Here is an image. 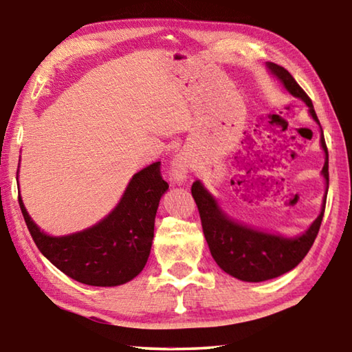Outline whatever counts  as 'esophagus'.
<instances>
[{
    "mask_svg": "<svg viewBox=\"0 0 352 352\" xmlns=\"http://www.w3.org/2000/svg\"><path fill=\"white\" fill-rule=\"evenodd\" d=\"M190 163H192V160H190V155L188 152L177 153L170 162V177L177 183H183L190 170Z\"/></svg>",
    "mask_w": 352,
    "mask_h": 352,
    "instance_id": "34e87169",
    "label": "esophagus"
}]
</instances>
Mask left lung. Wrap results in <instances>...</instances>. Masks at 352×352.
<instances>
[{"mask_svg":"<svg viewBox=\"0 0 352 352\" xmlns=\"http://www.w3.org/2000/svg\"><path fill=\"white\" fill-rule=\"evenodd\" d=\"M267 67L273 74L281 79L285 88L294 94L295 98L305 100L309 107L312 118L318 121L317 113L314 110L312 100L306 91L298 85L287 69L279 67L276 63L269 62ZM321 147L326 153V162L323 166V175L329 184V163H327V147L321 130ZM192 197L197 204L201 228H204L205 239L210 247L214 261L217 265L228 275L234 276L241 281L261 283L267 279L281 276L284 273L300 264L314 245L315 237L318 234L321 220L324 216L326 197L320 216L315 219L305 234L295 239H287L283 236L267 234L262 231L248 228L245 225L236 223L228 219L219 210L216 200L211 194L201 186L200 182H195L190 188Z\"/></svg>","mask_w":352,"mask_h":352,"instance_id":"8db88e82","label":"left lung"}]
</instances>
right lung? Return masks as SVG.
<instances>
[{
  "instance_id": "1",
  "label": "right lung",
  "mask_w": 352,
  "mask_h": 352,
  "mask_svg": "<svg viewBox=\"0 0 352 352\" xmlns=\"http://www.w3.org/2000/svg\"><path fill=\"white\" fill-rule=\"evenodd\" d=\"M160 166L157 162L135 174L102 222L69 236L51 237L40 231L19 195L23 217L41 254L65 275L98 287L121 285L140 275L151 253L160 199L169 188Z\"/></svg>"
}]
</instances>
